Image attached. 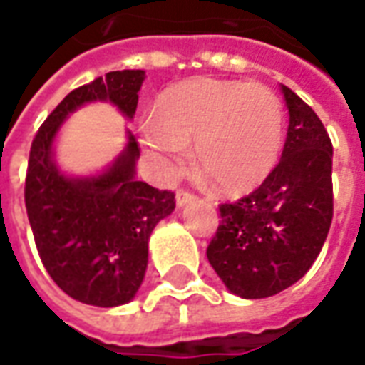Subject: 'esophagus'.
I'll return each mask as SVG.
<instances>
[{
    "label": "esophagus",
    "mask_w": 365,
    "mask_h": 365,
    "mask_svg": "<svg viewBox=\"0 0 365 365\" xmlns=\"http://www.w3.org/2000/svg\"><path fill=\"white\" fill-rule=\"evenodd\" d=\"M195 195L192 192H187V190H178V194H175V202H178V206L182 207L185 204H190V202H194Z\"/></svg>",
    "instance_id": "34e87169"
}]
</instances>
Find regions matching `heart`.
I'll use <instances>...</instances> for the list:
<instances>
[{
	"label": "heart",
	"mask_w": 365,
	"mask_h": 365,
	"mask_svg": "<svg viewBox=\"0 0 365 365\" xmlns=\"http://www.w3.org/2000/svg\"><path fill=\"white\" fill-rule=\"evenodd\" d=\"M145 141L175 171L194 143V159L216 192L257 190L277 168L284 143V108L264 84L194 78L159 96Z\"/></svg>",
	"instance_id": "obj_1"
}]
</instances>
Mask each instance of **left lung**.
<instances>
[{"mask_svg":"<svg viewBox=\"0 0 365 365\" xmlns=\"http://www.w3.org/2000/svg\"><path fill=\"white\" fill-rule=\"evenodd\" d=\"M289 131L279 165L252 194L220 204L207 260L242 299L295 284L319 257L333 218V145L307 103L283 86Z\"/></svg>","mask_w":365,"mask_h":365,"instance_id":"1","label":"left lung"}]
</instances>
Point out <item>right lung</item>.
<instances>
[{
	"label": "right lung",
	"mask_w": 365,
	"mask_h": 365,
	"mask_svg": "<svg viewBox=\"0 0 365 365\" xmlns=\"http://www.w3.org/2000/svg\"><path fill=\"white\" fill-rule=\"evenodd\" d=\"M143 70H117L62 98L32 141L26 171V212L42 264L72 299L115 307L129 303L143 283L147 242L155 224L175 207V194L135 180L139 147L127 149L98 178L70 180L52 161V141L68 113L110 101L133 117Z\"/></svg>",
	"instance_id": "1"
}]
</instances>
